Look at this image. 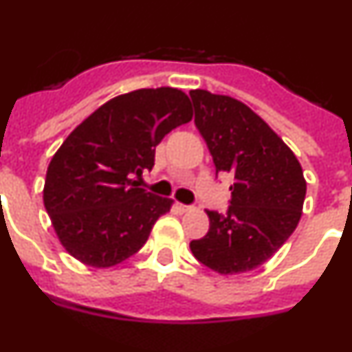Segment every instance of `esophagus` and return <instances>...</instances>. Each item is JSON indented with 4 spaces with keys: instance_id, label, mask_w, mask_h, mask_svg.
Wrapping results in <instances>:
<instances>
[{
    "instance_id": "obj_1",
    "label": "esophagus",
    "mask_w": 352,
    "mask_h": 352,
    "mask_svg": "<svg viewBox=\"0 0 352 352\" xmlns=\"http://www.w3.org/2000/svg\"><path fill=\"white\" fill-rule=\"evenodd\" d=\"M176 210H178L179 213H188V211H192V206H186V204L178 203L176 204Z\"/></svg>"
}]
</instances>
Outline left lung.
<instances>
[{"instance_id":"1","label":"left lung","mask_w":352,"mask_h":352,"mask_svg":"<svg viewBox=\"0 0 352 352\" xmlns=\"http://www.w3.org/2000/svg\"><path fill=\"white\" fill-rule=\"evenodd\" d=\"M195 126L206 141L217 174H231L226 214L206 211L210 231L190 250L220 275L259 268L287 241L301 219L307 182L296 155L243 102L192 89Z\"/></svg>"}]
</instances>
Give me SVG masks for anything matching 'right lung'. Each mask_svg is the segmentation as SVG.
Wrapping results in <instances>:
<instances>
[{"label": "right lung", "instance_id": "add662e5", "mask_svg": "<svg viewBox=\"0 0 352 352\" xmlns=\"http://www.w3.org/2000/svg\"><path fill=\"white\" fill-rule=\"evenodd\" d=\"M194 116L176 88L114 96L65 139L47 167L43 204L61 245L93 268H111L146 243L173 199L139 188L155 148Z\"/></svg>", "mask_w": 352, "mask_h": 352}]
</instances>
